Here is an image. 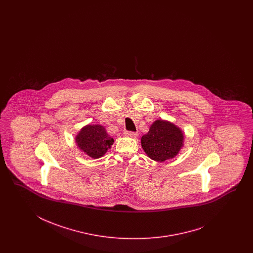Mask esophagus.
Returning <instances> with one entry per match:
<instances>
[{"mask_svg": "<svg viewBox=\"0 0 253 253\" xmlns=\"http://www.w3.org/2000/svg\"><path fill=\"white\" fill-rule=\"evenodd\" d=\"M124 135H125V136H127V137L136 138L137 137L138 134L136 132H133V131L125 130V131H124Z\"/></svg>", "mask_w": 253, "mask_h": 253, "instance_id": "obj_1", "label": "esophagus"}]
</instances>
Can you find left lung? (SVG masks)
Here are the masks:
<instances>
[{
	"label": "left lung",
	"mask_w": 253,
	"mask_h": 253,
	"mask_svg": "<svg viewBox=\"0 0 253 253\" xmlns=\"http://www.w3.org/2000/svg\"><path fill=\"white\" fill-rule=\"evenodd\" d=\"M184 143V133L173 123L163 120L154 122L146 134L141 139V145L146 155L153 161L173 159Z\"/></svg>",
	"instance_id": "left-lung-1"
}]
</instances>
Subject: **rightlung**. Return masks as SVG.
Returning a JSON list of instances; mask_svg holds the SVG:
<instances>
[{
	"label": "right lung",
	"mask_w": 253,
	"mask_h": 253,
	"mask_svg": "<svg viewBox=\"0 0 253 253\" xmlns=\"http://www.w3.org/2000/svg\"><path fill=\"white\" fill-rule=\"evenodd\" d=\"M79 148L92 159L103 157L113 145L114 139L110 137L102 125H86L76 136Z\"/></svg>",
	"instance_id": "obj_1"
}]
</instances>
